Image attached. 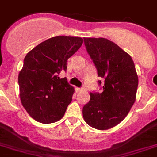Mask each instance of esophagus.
I'll use <instances>...</instances> for the list:
<instances>
[{
  "mask_svg": "<svg viewBox=\"0 0 157 157\" xmlns=\"http://www.w3.org/2000/svg\"><path fill=\"white\" fill-rule=\"evenodd\" d=\"M75 90H76V91H77V92H80V91H84V88H80V87H76Z\"/></svg>",
  "mask_w": 157,
  "mask_h": 157,
  "instance_id": "1",
  "label": "esophagus"
}]
</instances>
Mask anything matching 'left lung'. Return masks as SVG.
<instances>
[{
	"label": "left lung",
	"instance_id": "obj_1",
	"mask_svg": "<svg viewBox=\"0 0 157 157\" xmlns=\"http://www.w3.org/2000/svg\"><path fill=\"white\" fill-rule=\"evenodd\" d=\"M84 40L104 85L101 93H90V101L83 107V117L89 126L108 130L119 124L134 105L138 74L131 56L114 42L102 37ZM98 83L101 84V80Z\"/></svg>",
	"mask_w": 157,
	"mask_h": 157
}]
</instances>
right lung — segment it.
Returning a JSON list of instances; mask_svg holds the SVG:
<instances>
[{
    "label": "right lung",
    "mask_w": 157,
    "mask_h": 157,
    "mask_svg": "<svg viewBox=\"0 0 157 157\" xmlns=\"http://www.w3.org/2000/svg\"><path fill=\"white\" fill-rule=\"evenodd\" d=\"M84 42L81 37L54 36L39 44L24 59L18 81L22 104L37 122L52 124L61 120L72 101L74 87L60 78L66 62Z\"/></svg>",
    "instance_id": "right-lung-1"
}]
</instances>
